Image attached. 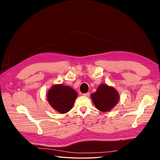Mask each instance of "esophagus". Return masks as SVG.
I'll return each instance as SVG.
<instances>
[{
    "instance_id": "esophagus-1",
    "label": "esophagus",
    "mask_w": 160,
    "mask_h": 160,
    "mask_svg": "<svg viewBox=\"0 0 160 160\" xmlns=\"http://www.w3.org/2000/svg\"><path fill=\"white\" fill-rule=\"evenodd\" d=\"M83 96H85V97L88 98V97L90 96V92H87V93H85V94H83Z\"/></svg>"
}]
</instances>
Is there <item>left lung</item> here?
Returning a JSON list of instances; mask_svg holds the SVG:
<instances>
[{
  "label": "left lung",
  "mask_w": 160,
  "mask_h": 160,
  "mask_svg": "<svg viewBox=\"0 0 160 160\" xmlns=\"http://www.w3.org/2000/svg\"><path fill=\"white\" fill-rule=\"evenodd\" d=\"M91 98L99 110L107 112L118 103L119 94L113 87L101 84L98 88L96 92L91 95Z\"/></svg>",
  "instance_id": "8db88e82"
}]
</instances>
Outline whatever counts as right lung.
<instances>
[{
    "mask_svg": "<svg viewBox=\"0 0 160 160\" xmlns=\"http://www.w3.org/2000/svg\"><path fill=\"white\" fill-rule=\"evenodd\" d=\"M77 98L75 90L68 86L55 85L49 90L48 100L51 106L61 114L69 111Z\"/></svg>",
    "mask_w": 160,
    "mask_h": 160,
    "instance_id": "add662e5",
    "label": "right lung"
}]
</instances>
